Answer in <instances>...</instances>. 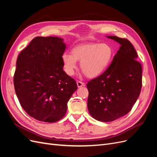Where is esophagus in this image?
I'll return each instance as SVG.
<instances>
[{
	"instance_id": "obj_1",
	"label": "esophagus",
	"mask_w": 157,
	"mask_h": 157,
	"mask_svg": "<svg viewBox=\"0 0 157 157\" xmlns=\"http://www.w3.org/2000/svg\"><path fill=\"white\" fill-rule=\"evenodd\" d=\"M77 86L78 88H80V87L84 86V83L81 81H77Z\"/></svg>"
}]
</instances>
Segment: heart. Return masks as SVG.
<instances>
[{"instance_id":"b5f03b06","label":"heart","mask_w":157,"mask_h":157,"mask_svg":"<svg viewBox=\"0 0 157 157\" xmlns=\"http://www.w3.org/2000/svg\"><path fill=\"white\" fill-rule=\"evenodd\" d=\"M114 56L111 46L105 43H88L76 46L71 54L64 53L62 62L68 75L73 76L77 69V61H80V69L89 78L98 77L110 65Z\"/></svg>"}]
</instances>
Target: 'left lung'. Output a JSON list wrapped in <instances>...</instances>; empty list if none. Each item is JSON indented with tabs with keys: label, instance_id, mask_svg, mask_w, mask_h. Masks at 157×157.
I'll use <instances>...</instances> for the list:
<instances>
[{
	"label": "left lung",
	"instance_id": "obj_1",
	"mask_svg": "<svg viewBox=\"0 0 157 157\" xmlns=\"http://www.w3.org/2000/svg\"><path fill=\"white\" fill-rule=\"evenodd\" d=\"M121 44L105 72L89 81L88 109L94 118L111 122L126 115L136 102L142 86V67L131 42L116 36Z\"/></svg>",
	"mask_w": 157,
	"mask_h": 157
}]
</instances>
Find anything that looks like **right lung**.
<instances>
[{
  "label": "right lung",
  "instance_id": "right-lung-1",
  "mask_svg": "<svg viewBox=\"0 0 157 157\" xmlns=\"http://www.w3.org/2000/svg\"><path fill=\"white\" fill-rule=\"evenodd\" d=\"M63 39L37 36L18 55L14 88L25 111L36 120L55 122L66 114L67 102L77 90L63 71Z\"/></svg>",
  "mask_w": 157,
  "mask_h": 157
}]
</instances>
